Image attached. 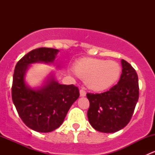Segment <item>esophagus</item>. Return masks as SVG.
<instances>
[{
  "label": "esophagus",
  "instance_id": "obj_1",
  "mask_svg": "<svg viewBox=\"0 0 155 155\" xmlns=\"http://www.w3.org/2000/svg\"><path fill=\"white\" fill-rule=\"evenodd\" d=\"M79 93H80L81 97H85V95H86V91H85L84 89H81V90L79 91Z\"/></svg>",
  "mask_w": 155,
  "mask_h": 155
}]
</instances>
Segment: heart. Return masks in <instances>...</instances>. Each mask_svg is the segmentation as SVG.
I'll list each match as a JSON object with an SVG mask.
<instances>
[{
    "mask_svg": "<svg viewBox=\"0 0 155 155\" xmlns=\"http://www.w3.org/2000/svg\"><path fill=\"white\" fill-rule=\"evenodd\" d=\"M76 74L85 81L87 86L95 91L109 88L118 80L121 67L112 61L82 58L74 66Z\"/></svg>",
    "mask_w": 155,
    "mask_h": 155,
    "instance_id": "1",
    "label": "heart"
}]
</instances>
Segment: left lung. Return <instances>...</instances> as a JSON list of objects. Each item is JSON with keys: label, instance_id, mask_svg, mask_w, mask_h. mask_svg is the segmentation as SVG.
<instances>
[{"label": "left lung", "instance_id": "left-lung-1", "mask_svg": "<svg viewBox=\"0 0 155 155\" xmlns=\"http://www.w3.org/2000/svg\"><path fill=\"white\" fill-rule=\"evenodd\" d=\"M122 73L118 84L101 94L87 93L89 123L96 130L115 133L130 121L139 99L138 76L134 68L121 60Z\"/></svg>", "mask_w": 155, "mask_h": 155}]
</instances>
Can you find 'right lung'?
Masks as SVG:
<instances>
[{"label": "right lung", "instance_id": "obj_1", "mask_svg": "<svg viewBox=\"0 0 155 155\" xmlns=\"http://www.w3.org/2000/svg\"><path fill=\"white\" fill-rule=\"evenodd\" d=\"M58 52L55 48H36L23 56L14 70L12 102L23 122L37 132H51L59 127L79 97L78 87L59 84L53 77L39 89L26 85L25 75L29 65L37 62L53 63Z\"/></svg>", "mask_w": 155, "mask_h": 155}]
</instances>
